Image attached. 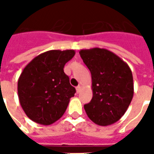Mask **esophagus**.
<instances>
[{
	"mask_svg": "<svg viewBox=\"0 0 154 154\" xmlns=\"http://www.w3.org/2000/svg\"><path fill=\"white\" fill-rule=\"evenodd\" d=\"M80 90H81V86H80V85H79V86L76 87V92L79 93V92H80Z\"/></svg>",
	"mask_w": 154,
	"mask_h": 154,
	"instance_id": "obj_1",
	"label": "esophagus"
}]
</instances>
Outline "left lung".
<instances>
[{
    "label": "left lung",
    "mask_w": 154,
    "mask_h": 154,
    "mask_svg": "<svg viewBox=\"0 0 154 154\" xmlns=\"http://www.w3.org/2000/svg\"><path fill=\"white\" fill-rule=\"evenodd\" d=\"M80 55L92 74V98L84 105L86 115L100 126L113 124L124 115L133 98L131 69L105 49L81 50Z\"/></svg>",
    "instance_id": "8db88e82"
}]
</instances>
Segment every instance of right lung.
<instances>
[{
  "instance_id": "1",
  "label": "right lung",
  "mask_w": 154,
  "mask_h": 154,
  "mask_svg": "<svg viewBox=\"0 0 154 154\" xmlns=\"http://www.w3.org/2000/svg\"><path fill=\"white\" fill-rule=\"evenodd\" d=\"M74 54V50L46 51L23 69L18 80V95L22 109L31 120L51 125L63 116L70 98L76 92L63 70Z\"/></svg>"
}]
</instances>
